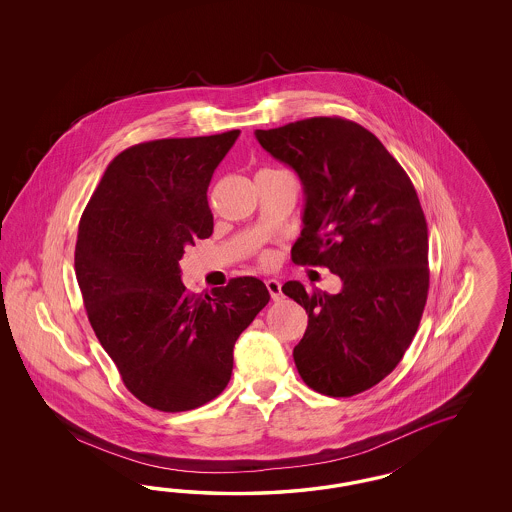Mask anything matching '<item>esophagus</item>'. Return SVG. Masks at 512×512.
<instances>
[{"mask_svg":"<svg viewBox=\"0 0 512 512\" xmlns=\"http://www.w3.org/2000/svg\"><path fill=\"white\" fill-rule=\"evenodd\" d=\"M266 289H268V293H270L274 302H279L283 298L281 283H279L278 279H266Z\"/></svg>","mask_w":512,"mask_h":512,"instance_id":"obj_1","label":"esophagus"}]
</instances>
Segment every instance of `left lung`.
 <instances>
[{
    "label": "left lung",
    "mask_w": 512,
    "mask_h": 512,
    "mask_svg": "<svg viewBox=\"0 0 512 512\" xmlns=\"http://www.w3.org/2000/svg\"><path fill=\"white\" fill-rule=\"evenodd\" d=\"M255 137L304 186L293 263L326 266L343 281L338 295L283 285L308 313L296 370L325 396H355L400 364L426 306L428 225L417 191L381 140L340 116L257 129Z\"/></svg>",
    "instance_id": "left-lung-1"
}]
</instances>
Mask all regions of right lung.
I'll use <instances>...</instances> for the list:
<instances>
[{
  "label": "right lung",
  "mask_w": 512,
  "mask_h": 512,
  "mask_svg": "<svg viewBox=\"0 0 512 512\" xmlns=\"http://www.w3.org/2000/svg\"><path fill=\"white\" fill-rule=\"evenodd\" d=\"M240 131L140 142L112 159L78 223L75 274L127 390L178 413L227 387L238 336L268 304L261 279L189 293L184 248L214 231L208 186Z\"/></svg>",
  "instance_id": "obj_1"
}]
</instances>
